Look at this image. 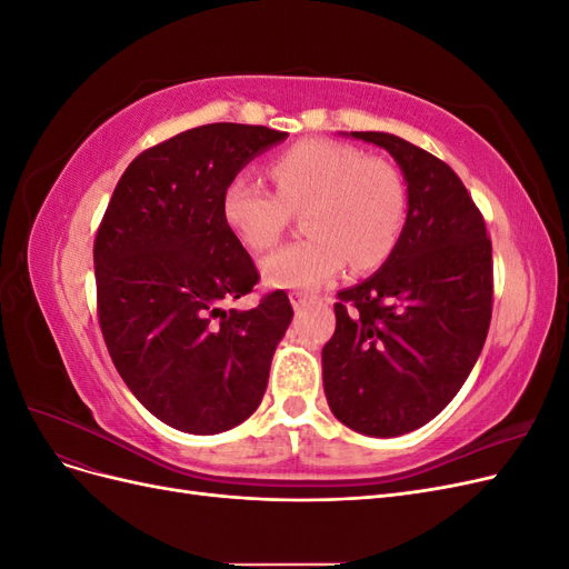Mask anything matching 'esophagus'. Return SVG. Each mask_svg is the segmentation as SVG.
Wrapping results in <instances>:
<instances>
[{"mask_svg":"<svg viewBox=\"0 0 569 569\" xmlns=\"http://www.w3.org/2000/svg\"><path fill=\"white\" fill-rule=\"evenodd\" d=\"M289 299H291V306H295V308H303L311 297L303 295V291H295V295H291Z\"/></svg>","mask_w":569,"mask_h":569,"instance_id":"1","label":"esophagus"}]
</instances>
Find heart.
<instances>
[{
	"label": "heart",
	"instance_id": "1",
	"mask_svg": "<svg viewBox=\"0 0 569 569\" xmlns=\"http://www.w3.org/2000/svg\"><path fill=\"white\" fill-rule=\"evenodd\" d=\"M274 192L247 170L228 180L222 220L249 251H266L282 237L291 211H301L308 237L270 253L263 278L280 289H313L351 261L380 266L406 222V187L382 159L332 140H303L270 161Z\"/></svg>",
	"mask_w": 569,
	"mask_h": 569
}]
</instances>
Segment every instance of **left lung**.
Returning a JSON list of instances; mask_svg holds the SVG:
<instances>
[{
  "label": "left lung",
  "instance_id": "8db88e82",
  "mask_svg": "<svg viewBox=\"0 0 569 569\" xmlns=\"http://www.w3.org/2000/svg\"><path fill=\"white\" fill-rule=\"evenodd\" d=\"M351 137L387 149L399 163L408 213L382 268L339 291L322 385L335 418L353 432L401 437L451 403L485 347L491 239L443 161L389 132Z\"/></svg>",
  "mask_w": 569,
  "mask_h": 569
}]
</instances>
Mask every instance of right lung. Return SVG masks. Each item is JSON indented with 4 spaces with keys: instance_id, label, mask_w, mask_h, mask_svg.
Instances as JSON below:
<instances>
[{
    "instance_id": "right-lung-1",
    "label": "right lung",
    "mask_w": 569,
    "mask_h": 569,
    "mask_svg": "<svg viewBox=\"0 0 569 569\" xmlns=\"http://www.w3.org/2000/svg\"><path fill=\"white\" fill-rule=\"evenodd\" d=\"M287 140L263 126L211 123L142 151L118 180L94 239L97 311L118 375L151 416L218 435L261 403L291 322L284 291L249 311L258 270L222 220L228 180Z\"/></svg>"
}]
</instances>
